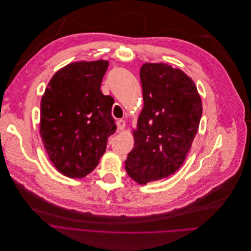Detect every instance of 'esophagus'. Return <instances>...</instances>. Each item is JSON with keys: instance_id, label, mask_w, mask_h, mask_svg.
<instances>
[{"instance_id": "obj_1", "label": "esophagus", "mask_w": 251, "mask_h": 251, "mask_svg": "<svg viewBox=\"0 0 251 251\" xmlns=\"http://www.w3.org/2000/svg\"><path fill=\"white\" fill-rule=\"evenodd\" d=\"M116 126H117L118 130H123L126 127V122L124 121V119H118V121L116 122Z\"/></svg>"}]
</instances>
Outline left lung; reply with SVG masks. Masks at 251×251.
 Segmentation results:
<instances>
[{
	"label": "left lung",
	"instance_id": "obj_1",
	"mask_svg": "<svg viewBox=\"0 0 251 251\" xmlns=\"http://www.w3.org/2000/svg\"><path fill=\"white\" fill-rule=\"evenodd\" d=\"M140 78L144 107L126 170L145 185L181 168L198 132L202 103L192 78L169 64H143Z\"/></svg>",
	"mask_w": 251,
	"mask_h": 251
}]
</instances>
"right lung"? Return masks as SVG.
I'll use <instances>...</instances> for the list:
<instances>
[{
    "label": "right lung",
    "instance_id": "add662e5",
    "mask_svg": "<svg viewBox=\"0 0 251 251\" xmlns=\"http://www.w3.org/2000/svg\"><path fill=\"white\" fill-rule=\"evenodd\" d=\"M108 61H80L59 69L41 101L40 133L55 168L68 177H85L99 163L115 133L114 100L100 88Z\"/></svg>",
    "mask_w": 251,
    "mask_h": 251
}]
</instances>
